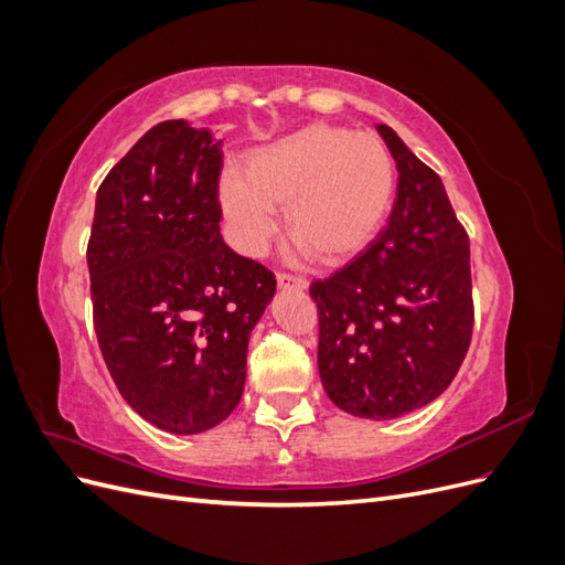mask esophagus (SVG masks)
<instances>
[{"label":"esophagus","instance_id":"esophagus-1","mask_svg":"<svg viewBox=\"0 0 565 565\" xmlns=\"http://www.w3.org/2000/svg\"><path fill=\"white\" fill-rule=\"evenodd\" d=\"M278 287L282 289H306L309 287V280L301 278V276H295V273H278Z\"/></svg>","mask_w":565,"mask_h":565}]
</instances>
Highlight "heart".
<instances>
[{"instance_id":"1","label":"heart","mask_w":565,"mask_h":565,"mask_svg":"<svg viewBox=\"0 0 565 565\" xmlns=\"http://www.w3.org/2000/svg\"><path fill=\"white\" fill-rule=\"evenodd\" d=\"M396 193V162L380 136L334 125H311L252 150L245 179L218 181L221 212L235 247L262 254L276 233L273 210H285V231L320 264H344L384 226Z\"/></svg>"}]
</instances>
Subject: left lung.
Segmentation results:
<instances>
[{
	"label": "left lung",
	"mask_w": 565,
	"mask_h": 565,
	"mask_svg": "<svg viewBox=\"0 0 565 565\" xmlns=\"http://www.w3.org/2000/svg\"><path fill=\"white\" fill-rule=\"evenodd\" d=\"M398 169L388 224L330 278L311 282L318 370L349 415L396 419L438 398L473 330L469 235L440 177L377 125Z\"/></svg>",
	"instance_id": "1"
}]
</instances>
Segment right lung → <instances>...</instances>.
<instances>
[{"instance_id": "add662e5", "label": "right lung", "mask_w": 565, "mask_h": 565, "mask_svg": "<svg viewBox=\"0 0 565 565\" xmlns=\"http://www.w3.org/2000/svg\"><path fill=\"white\" fill-rule=\"evenodd\" d=\"M221 141L167 119L96 193L87 245L94 330L110 377L146 422L207 431L241 403L247 344L276 276L221 237Z\"/></svg>"}]
</instances>
